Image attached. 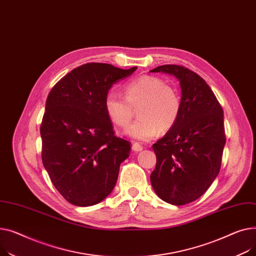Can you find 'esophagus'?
Instances as JSON below:
<instances>
[{
  "label": "esophagus",
  "mask_w": 256,
  "mask_h": 256,
  "mask_svg": "<svg viewBox=\"0 0 256 256\" xmlns=\"http://www.w3.org/2000/svg\"><path fill=\"white\" fill-rule=\"evenodd\" d=\"M142 148H144L142 146H140L138 142H133L132 144V151H134V152H140Z\"/></svg>",
  "instance_id": "34e87169"
}]
</instances>
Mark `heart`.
<instances>
[{"mask_svg": "<svg viewBox=\"0 0 256 256\" xmlns=\"http://www.w3.org/2000/svg\"><path fill=\"white\" fill-rule=\"evenodd\" d=\"M123 91L124 97L114 92L105 96L104 108L112 123L125 127L133 116V108L140 106V118L125 130L128 136L146 142L156 138L160 130L168 131L178 121L181 98L161 78L142 75L128 82Z\"/></svg>", "mask_w": 256, "mask_h": 256, "instance_id": "b5f03b06", "label": "heart"}]
</instances>
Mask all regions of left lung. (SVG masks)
Here are the masks:
<instances>
[{
	"label": "left lung",
	"mask_w": 256,
	"mask_h": 256,
	"mask_svg": "<svg viewBox=\"0 0 256 256\" xmlns=\"http://www.w3.org/2000/svg\"><path fill=\"white\" fill-rule=\"evenodd\" d=\"M151 72L174 75L182 91L178 121L153 144L157 163L151 184L162 200L187 204L200 198L219 174L225 144L223 110L211 88L192 70L163 65Z\"/></svg>",
	"instance_id": "left-lung-1"
}]
</instances>
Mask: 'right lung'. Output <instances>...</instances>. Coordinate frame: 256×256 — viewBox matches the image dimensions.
I'll use <instances>...</instances> for the list:
<instances>
[{
    "instance_id": "add662e5",
    "label": "right lung",
    "mask_w": 256,
    "mask_h": 256,
    "mask_svg": "<svg viewBox=\"0 0 256 256\" xmlns=\"http://www.w3.org/2000/svg\"><path fill=\"white\" fill-rule=\"evenodd\" d=\"M138 69L88 63L50 92L40 127L42 162L54 186L70 204L94 206L110 194L130 144L114 135L104 108L114 84Z\"/></svg>"
}]
</instances>
